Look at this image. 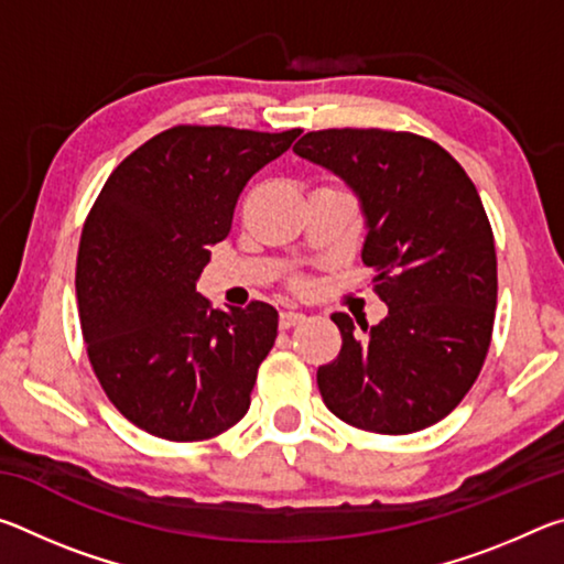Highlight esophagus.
Returning a JSON list of instances; mask_svg holds the SVG:
<instances>
[{
    "label": "esophagus",
    "instance_id": "1",
    "mask_svg": "<svg viewBox=\"0 0 564 564\" xmlns=\"http://www.w3.org/2000/svg\"><path fill=\"white\" fill-rule=\"evenodd\" d=\"M305 321V313L301 311H283L281 313V328H293Z\"/></svg>",
    "mask_w": 564,
    "mask_h": 564
}]
</instances>
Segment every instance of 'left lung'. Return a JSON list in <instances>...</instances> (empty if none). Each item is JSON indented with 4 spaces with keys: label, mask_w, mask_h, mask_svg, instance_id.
<instances>
[{
    "label": "left lung",
    "mask_w": 564,
    "mask_h": 564,
    "mask_svg": "<svg viewBox=\"0 0 564 564\" xmlns=\"http://www.w3.org/2000/svg\"><path fill=\"white\" fill-rule=\"evenodd\" d=\"M333 171L366 216L362 263L388 316L358 336L333 313L343 346L318 368L323 403L368 433L405 435L437 423L465 398L488 356L498 259L477 188L435 141L408 131L323 129L293 147Z\"/></svg>",
    "instance_id": "left-lung-1"
}]
</instances>
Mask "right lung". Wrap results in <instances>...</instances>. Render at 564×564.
I'll use <instances>...</instances> for the list:
<instances>
[{"instance_id": "obj_1", "label": "right lung", "mask_w": 564, "mask_h": 564, "mask_svg": "<svg viewBox=\"0 0 564 564\" xmlns=\"http://www.w3.org/2000/svg\"><path fill=\"white\" fill-rule=\"evenodd\" d=\"M301 129L174 127L111 171L84 224L76 301L94 373L119 413L174 443L208 441L246 415L279 311H218L196 281L256 171Z\"/></svg>"}]
</instances>
